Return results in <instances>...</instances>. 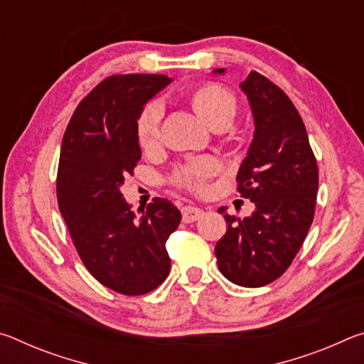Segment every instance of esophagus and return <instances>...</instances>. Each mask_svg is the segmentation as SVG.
Masks as SVG:
<instances>
[{
    "label": "esophagus",
    "instance_id": "34e87169",
    "mask_svg": "<svg viewBox=\"0 0 364 364\" xmlns=\"http://www.w3.org/2000/svg\"><path fill=\"white\" fill-rule=\"evenodd\" d=\"M181 213H183V221L184 223H193V221L199 220L202 215H204V210L199 207H193V205H186L181 208Z\"/></svg>",
    "mask_w": 364,
    "mask_h": 364
}]
</instances>
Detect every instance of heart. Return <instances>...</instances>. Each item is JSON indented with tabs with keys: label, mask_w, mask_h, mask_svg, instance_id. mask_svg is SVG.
<instances>
[{
	"label": "heart",
	"mask_w": 364,
	"mask_h": 364,
	"mask_svg": "<svg viewBox=\"0 0 364 364\" xmlns=\"http://www.w3.org/2000/svg\"><path fill=\"white\" fill-rule=\"evenodd\" d=\"M196 112L213 127L218 122L230 123L236 112V97L230 90L220 83H207L196 90L193 96ZM160 119H162V104L151 101L141 110L136 120V138L143 149H151L157 144L160 134ZM218 170L217 160L212 157H200L183 164L171 175V183L178 188L189 191H202L208 178Z\"/></svg>",
	"instance_id": "obj_1"
}]
</instances>
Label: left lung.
<instances>
[{
  "label": "left lung",
  "mask_w": 364,
  "mask_h": 364,
  "mask_svg": "<svg viewBox=\"0 0 364 364\" xmlns=\"http://www.w3.org/2000/svg\"><path fill=\"white\" fill-rule=\"evenodd\" d=\"M241 88L255 133L236 181L237 193L254 202L255 210L241 220L218 208L228 230L215 255L226 279L262 287L291 267L305 241L315 217L318 164L299 110L278 85L250 70Z\"/></svg>",
  "instance_id": "left-lung-1"
}]
</instances>
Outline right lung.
Masks as SVG:
<instances>
[{
    "instance_id": "right-lung-1",
    "label": "right lung",
    "mask_w": 364,
    "mask_h": 364,
    "mask_svg": "<svg viewBox=\"0 0 364 364\" xmlns=\"http://www.w3.org/2000/svg\"><path fill=\"white\" fill-rule=\"evenodd\" d=\"M167 75H110L86 95L64 133L58 204L86 269L112 291L143 295L167 279V239L181 213L156 197L138 218L120 193L141 149L136 120Z\"/></svg>"
}]
</instances>
